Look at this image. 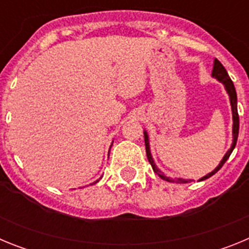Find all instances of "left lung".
<instances>
[{"mask_svg": "<svg viewBox=\"0 0 249 249\" xmlns=\"http://www.w3.org/2000/svg\"><path fill=\"white\" fill-rule=\"evenodd\" d=\"M212 76L215 77L217 80L219 81V82H222L224 85V87H226V89H227L228 94H230V100H231V106H232V113H233V143H232V147H231L230 151L224 155L223 160H221V163L218 164V167L214 169V171H212V172L210 173V175L204 176L203 178H201L199 181H204V179H207V178L212 177L214 173H217L219 171V169L222 168V166H223L224 163H226V160L230 158L231 153H232L233 148L236 147V143H237V138H238V131H239V116H238V111H237V93H236V89H234V85H233L232 80L230 78V76H228L227 71H226V68L223 67V65H222L221 62H219L218 59L215 58L214 59V66H213V72H212ZM144 144H146V153H147V158H148L149 163H151L152 168H153V171H155V173H157L158 176H160L162 179H164V181H168V182H176V183H188V182H191L192 179H183V178H175V179H171V178L166 177V176L163 175V173L160 172V169L156 167L155 162H153V160H152V156H151V152H149V143H148V136H147V133L144 132Z\"/></svg>", "mask_w": 249, "mask_h": 249, "instance_id": "left-lung-1", "label": "left lung"}]
</instances>
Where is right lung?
I'll list each match as a JSON object with an SVG mask.
<instances>
[{
  "label": "right lung",
  "instance_id": "add662e5",
  "mask_svg": "<svg viewBox=\"0 0 249 249\" xmlns=\"http://www.w3.org/2000/svg\"><path fill=\"white\" fill-rule=\"evenodd\" d=\"M93 183H96V182H93ZM93 183H92V184H93Z\"/></svg>",
  "mask_w": 249,
  "mask_h": 249
}]
</instances>
